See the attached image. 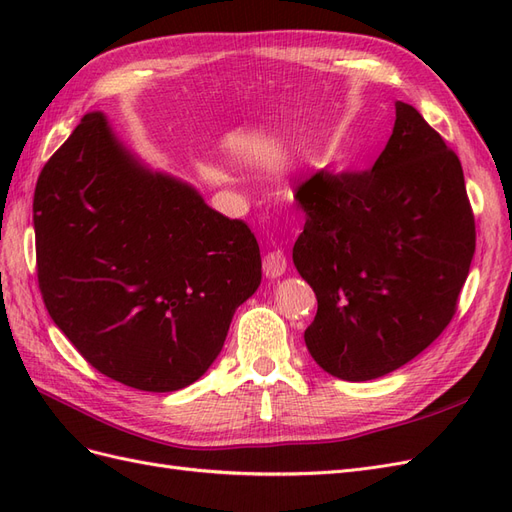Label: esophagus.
<instances>
[{
    "mask_svg": "<svg viewBox=\"0 0 512 512\" xmlns=\"http://www.w3.org/2000/svg\"><path fill=\"white\" fill-rule=\"evenodd\" d=\"M286 267H288V260H286L284 252H280V250L269 252L265 256V260H262V269H265V275L269 277V280H277V277H282L286 273Z\"/></svg>",
    "mask_w": 512,
    "mask_h": 512,
    "instance_id": "1",
    "label": "esophagus"
}]
</instances>
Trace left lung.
I'll return each mask as SVG.
<instances>
[{
  "mask_svg": "<svg viewBox=\"0 0 512 512\" xmlns=\"http://www.w3.org/2000/svg\"><path fill=\"white\" fill-rule=\"evenodd\" d=\"M292 260L318 312L305 346L327 374L365 382L421 354L451 322L476 247L461 162L423 115L395 126L365 173L305 179Z\"/></svg>",
  "mask_w": 512,
  "mask_h": 512,
  "instance_id": "obj_1",
  "label": "left lung"
}]
</instances>
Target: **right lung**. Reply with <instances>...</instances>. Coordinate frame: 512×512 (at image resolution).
Here are the masks:
<instances>
[{"instance_id": "add662e5", "label": "right lung", "mask_w": 512, "mask_h": 512, "mask_svg": "<svg viewBox=\"0 0 512 512\" xmlns=\"http://www.w3.org/2000/svg\"><path fill=\"white\" fill-rule=\"evenodd\" d=\"M34 230L53 322L91 367L138 391H179L203 376L260 286L247 224L149 168L100 111L44 164Z\"/></svg>"}]
</instances>
